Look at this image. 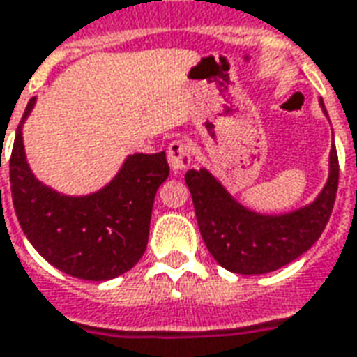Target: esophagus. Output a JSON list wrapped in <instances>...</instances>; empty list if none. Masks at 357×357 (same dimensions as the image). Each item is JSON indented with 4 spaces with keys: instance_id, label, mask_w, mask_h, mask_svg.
<instances>
[{
    "instance_id": "34e87169",
    "label": "esophagus",
    "mask_w": 357,
    "mask_h": 357,
    "mask_svg": "<svg viewBox=\"0 0 357 357\" xmlns=\"http://www.w3.org/2000/svg\"><path fill=\"white\" fill-rule=\"evenodd\" d=\"M168 165L172 172H183L191 165V149L183 139H176L168 145Z\"/></svg>"
}]
</instances>
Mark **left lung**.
Instances as JSON below:
<instances>
[{
	"label": "left lung",
	"instance_id": "left-lung-1",
	"mask_svg": "<svg viewBox=\"0 0 357 357\" xmlns=\"http://www.w3.org/2000/svg\"><path fill=\"white\" fill-rule=\"evenodd\" d=\"M319 107L326 113L324 100ZM208 252L219 265L236 274L278 271L308 252L326 229L339 187L335 144L329 153V176L310 204L287 213H259L245 208L206 168L185 174Z\"/></svg>",
	"mask_w": 357,
	"mask_h": 357
}]
</instances>
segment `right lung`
<instances>
[{
	"mask_svg": "<svg viewBox=\"0 0 357 357\" xmlns=\"http://www.w3.org/2000/svg\"><path fill=\"white\" fill-rule=\"evenodd\" d=\"M33 105L36 98L26 105L9 160L18 223L39 255L58 271L92 282L117 278L147 248L155 195L170 174L166 153L128 155L100 191L62 195L41 183L26 160L22 126Z\"/></svg>",
	"mask_w": 357,
	"mask_h": 357,
	"instance_id": "right-lung-1",
	"label": "right lung"
}]
</instances>
